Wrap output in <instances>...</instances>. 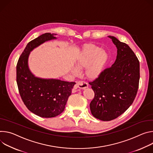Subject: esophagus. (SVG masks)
Listing matches in <instances>:
<instances>
[{"label": "esophagus", "mask_w": 153, "mask_h": 153, "mask_svg": "<svg viewBox=\"0 0 153 153\" xmlns=\"http://www.w3.org/2000/svg\"><path fill=\"white\" fill-rule=\"evenodd\" d=\"M76 87L79 89H84L88 87V84L85 81H79L76 82Z\"/></svg>", "instance_id": "1"}]
</instances>
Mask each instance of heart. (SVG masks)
<instances>
[{"label": "heart", "mask_w": 153, "mask_h": 153, "mask_svg": "<svg viewBox=\"0 0 153 153\" xmlns=\"http://www.w3.org/2000/svg\"><path fill=\"white\" fill-rule=\"evenodd\" d=\"M95 44H88L84 46L76 59V65L79 68L86 67L85 74L88 78L95 79L103 72L108 59L107 53ZM78 69L74 67L72 72L78 73Z\"/></svg>", "instance_id": "b5f03b06"}]
</instances>
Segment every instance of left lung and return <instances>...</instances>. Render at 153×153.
<instances>
[{"label":"left lung","mask_w":153,"mask_h":153,"mask_svg":"<svg viewBox=\"0 0 153 153\" xmlns=\"http://www.w3.org/2000/svg\"><path fill=\"white\" fill-rule=\"evenodd\" d=\"M117 48L114 64L89 82L94 91L90 103L92 115L103 121H111L124 113L137 95L140 79L139 61L129 46L109 36Z\"/></svg>","instance_id":"obj_1"}]
</instances>
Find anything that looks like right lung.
I'll return each mask as SVG.
<instances>
[{"instance_id":"1","label":"right lung","mask_w":153,"mask_h":153,"mask_svg":"<svg viewBox=\"0 0 153 153\" xmlns=\"http://www.w3.org/2000/svg\"><path fill=\"white\" fill-rule=\"evenodd\" d=\"M46 33L29 42L16 65V81L21 97L27 109L35 114L51 118L61 114L76 82L35 77L28 67L31 51L43 42L56 39Z\"/></svg>"}]
</instances>
